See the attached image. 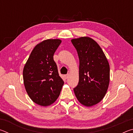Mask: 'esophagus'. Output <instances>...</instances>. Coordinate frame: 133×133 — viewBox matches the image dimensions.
Returning <instances> with one entry per match:
<instances>
[{
    "instance_id": "esophagus-1",
    "label": "esophagus",
    "mask_w": 133,
    "mask_h": 133,
    "mask_svg": "<svg viewBox=\"0 0 133 133\" xmlns=\"http://www.w3.org/2000/svg\"><path fill=\"white\" fill-rule=\"evenodd\" d=\"M64 77H65V78H66V79H67V78H69V75H65L64 76Z\"/></svg>"
}]
</instances>
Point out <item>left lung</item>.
Segmentation results:
<instances>
[{
	"mask_svg": "<svg viewBox=\"0 0 133 133\" xmlns=\"http://www.w3.org/2000/svg\"><path fill=\"white\" fill-rule=\"evenodd\" d=\"M79 58V80L74 89L80 104L90 107L98 104L107 93L110 83V65L95 40L88 36L71 40Z\"/></svg>",
	"mask_w": 133,
	"mask_h": 133,
	"instance_id": "left-lung-1",
	"label": "left lung"
}]
</instances>
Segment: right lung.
Here are the masks:
<instances>
[{"mask_svg": "<svg viewBox=\"0 0 133 133\" xmlns=\"http://www.w3.org/2000/svg\"><path fill=\"white\" fill-rule=\"evenodd\" d=\"M61 42L60 39H50L36 45L23 68L27 93L33 102L43 107L56 102L64 84L53 60L54 53Z\"/></svg>", "mask_w": 133, "mask_h": 133, "instance_id": "obj_1", "label": "right lung"}]
</instances>
